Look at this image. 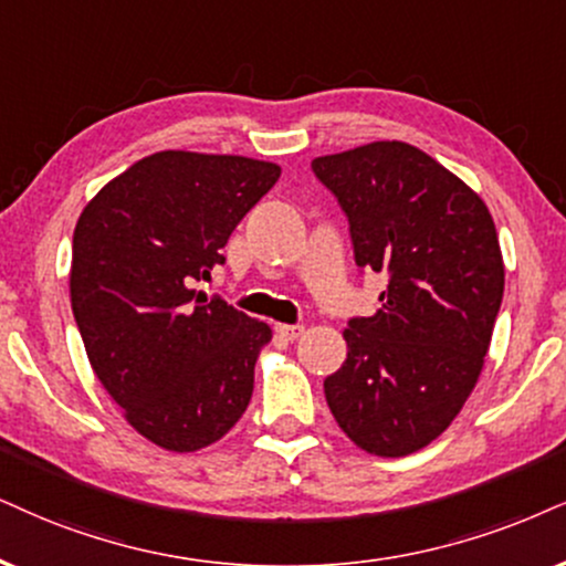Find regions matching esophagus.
<instances>
[{
  "label": "esophagus",
  "instance_id": "obj_1",
  "mask_svg": "<svg viewBox=\"0 0 566 566\" xmlns=\"http://www.w3.org/2000/svg\"><path fill=\"white\" fill-rule=\"evenodd\" d=\"M304 333V325H275V336L283 340H296Z\"/></svg>",
  "mask_w": 566,
  "mask_h": 566
}]
</instances>
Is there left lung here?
Wrapping results in <instances>:
<instances>
[{"mask_svg":"<svg viewBox=\"0 0 566 566\" xmlns=\"http://www.w3.org/2000/svg\"><path fill=\"white\" fill-rule=\"evenodd\" d=\"M312 170L346 212L354 260L388 277L380 310L348 319L327 407L361 451L407 457L449 428L480 378L504 296L496 226L464 180L411 144L373 142Z\"/></svg>","mask_w":566,"mask_h":566,"instance_id":"obj_1","label":"left lung"}]
</instances>
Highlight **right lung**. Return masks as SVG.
Returning <instances> with one entry per match:
<instances>
[{
	"instance_id": "1",
	"label": "right lung",
	"mask_w": 566,
	"mask_h": 566,
	"mask_svg": "<svg viewBox=\"0 0 566 566\" xmlns=\"http://www.w3.org/2000/svg\"><path fill=\"white\" fill-rule=\"evenodd\" d=\"M281 178L262 159L157 151L109 180L73 233L70 304L130 428L188 453L241 420L268 323L191 289L226 264L243 214Z\"/></svg>"
}]
</instances>
